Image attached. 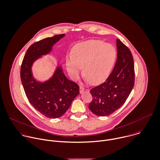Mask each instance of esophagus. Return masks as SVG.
<instances>
[{
    "label": "esophagus",
    "instance_id": "esophagus-1",
    "mask_svg": "<svg viewBox=\"0 0 160 160\" xmlns=\"http://www.w3.org/2000/svg\"><path fill=\"white\" fill-rule=\"evenodd\" d=\"M86 91H88V89H86L82 86H80V93L82 94Z\"/></svg>",
    "mask_w": 160,
    "mask_h": 160
}]
</instances>
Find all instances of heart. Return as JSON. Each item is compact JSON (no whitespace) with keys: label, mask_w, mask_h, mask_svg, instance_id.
Instances as JSON below:
<instances>
[{"label":"heart","mask_w":160,"mask_h":160,"mask_svg":"<svg viewBox=\"0 0 160 160\" xmlns=\"http://www.w3.org/2000/svg\"><path fill=\"white\" fill-rule=\"evenodd\" d=\"M117 59L114 46L102 40H91L77 44L72 49V56L66 59L69 76L76 80L83 68L88 80L93 84L105 81L110 74Z\"/></svg>","instance_id":"1"}]
</instances>
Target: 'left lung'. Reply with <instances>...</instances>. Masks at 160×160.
Returning <instances> with one entry per match:
<instances>
[{"label":"left lung","instance_id":"1","mask_svg":"<svg viewBox=\"0 0 160 160\" xmlns=\"http://www.w3.org/2000/svg\"><path fill=\"white\" fill-rule=\"evenodd\" d=\"M117 59L106 81L90 90L92 100L89 108L95 115L107 116L125 102L135 83L134 61L130 49L117 40Z\"/></svg>","mask_w":160,"mask_h":160}]
</instances>
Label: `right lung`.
I'll use <instances>...</instances> for the list:
<instances>
[{
  "label": "right lung",
  "mask_w": 160,
  "mask_h": 160,
  "mask_svg": "<svg viewBox=\"0 0 160 160\" xmlns=\"http://www.w3.org/2000/svg\"><path fill=\"white\" fill-rule=\"evenodd\" d=\"M64 34L54 35L33 43L23 57L20 78L30 104L44 116L56 118L62 116L79 93V86L69 81L58 68L53 77L45 82H38L32 77L31 66L40 56L48 54Z\"/></svg>",
  "instance_id": "right-lung-1"
}]
</instances>
